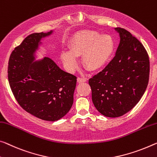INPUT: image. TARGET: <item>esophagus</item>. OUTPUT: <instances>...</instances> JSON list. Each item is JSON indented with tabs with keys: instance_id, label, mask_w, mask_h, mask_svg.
Here are the masks:
<instances>
[{
	"instance_id": "1",
	"label": "esophagus",
	"mask_w": 157,
	"mask_h": 157,
	"mask_svg": "<svg viewBox=\"0 0 157 157\" xmlns=\"http://www.w3.org/2000/svg\"><path fill=\"white\" fill-rule=\"evenodd\" d=\"M77 81H78V83H83V82H86V78H80V77H78V78H77Z\"/></svg>"
}]
</instances>
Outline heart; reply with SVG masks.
Instances as JSON below:
<instances>
[{
  "mask_svg": "<svg viewBox=\"0 0 157 157\" xmlns=\"http://www.w3.org/2000/svg\"><path fill=\"white\" fill-rule=\"evenodd\" d=\"M69 52L62 51L60 59L65 68L72 71L77 66L76 57H81L84 67L91 71L100 70L112 58L115 51V42L110 35L93 30H82L69 40Z\"/></svg>",
  "mask_w": 157,
  "mask_h": 157,
  "instance_id": "1",
  "label": "heart"
}]
</instances>
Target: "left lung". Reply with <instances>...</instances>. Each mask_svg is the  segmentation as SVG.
Masks as SVG:
<instances>
[{
    "instance_id": "obj_1",
    "label": "left lung",
    "mask_w": 157,
    "mask_h": 157,
    "mask_svg": "<svg viewBox=\"0 0 157 157\" xmlns=\"http://www.w3.org/2000/svg\"><path fill=\"white\" fill-rule=\"evenodd\" d=\"M114 30L120 37L114 57L88 81L94 106L111 118L126 114L138 103L149 76V59L143 44L124 29Z\"/></svg>"
}]
</instances>
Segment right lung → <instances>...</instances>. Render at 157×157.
Segmentation results:
<instances>
[{"label": "right lung", "instance_id": "add662e5", "mask_svg": "<svg viewBox=\"0 0 157 157\" xmlns=\"http://www.w3.org/2000/svg\"><path fill=\"white\" fill-rule=\"evenodd\" d=\"M54 31L33 33L12 52L8 81L14 98L29 114L55 121L64 117L74 102L76 77L62 70L52 59L36 60L43 38Z\"/></svg>", "mask_w": 157, "mask_h": 157}]
</instances>
